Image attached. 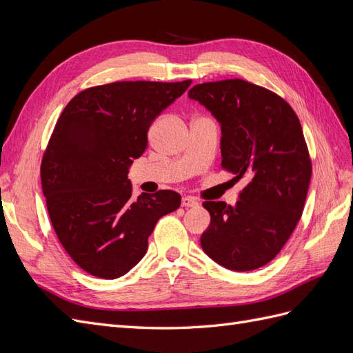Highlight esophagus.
I'll use <instances>...</instances> for the list:
<instances>
[{
  "label": "esophagus",
  "instance_id": "34e87169",
  "mask_svg": "<svg viewBox=\"0 0 353 353\" xmlns=\"http://www.w3.org/2000/svg\"><path fill=\"white\" fill-rule=\"evenodd\" d=\"M181 203H183L184 208H197L199 206V200L196 197H191V196H184L183 200H181Z\"/></svg>",
  "mask_w": 353,
  "mask_h": 353
}]
</instances>
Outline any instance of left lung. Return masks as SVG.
Segmentation results:
<instances>
[{
  "instance_id": "left-lung-1",
  "label": "left lung",
  "mask_w": 353,
  "mask_h": 353,
  "mask_svg": "<svg viewBox=\"0 0 353 353\" xmlns=\"http://www.w3.org/2000/svg\"><path fill=\"white\" fill-rule=\"evenodd\" d=\"M221 125L222 168L249 184L236 206L205 201L210 225L200 243L231 271L271 262L302 216L312 163L299 117L280 95L243 79L203 82L188 91Z\"/></svg>"
}]
</instances>
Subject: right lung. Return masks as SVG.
<instances>
[{"mask_svg":"<svg viewBox=\"0 0 353 353\" xmlns=\"http://www.w3.org/2000/svg\"><path fill=\"white\" fill-rule=\"evenodd\" d=\"M183 82L123 81L81 91L61 112L41 163L57 237L79 268L104 280L140 262L157 221L181 205L172 190L132 199L128 179L156 117L183 95Z\"/></svg>","mask_w":353,"mask_h":353,"instance_id":"right-lung-1","label":"right lung"}]
</instances>
